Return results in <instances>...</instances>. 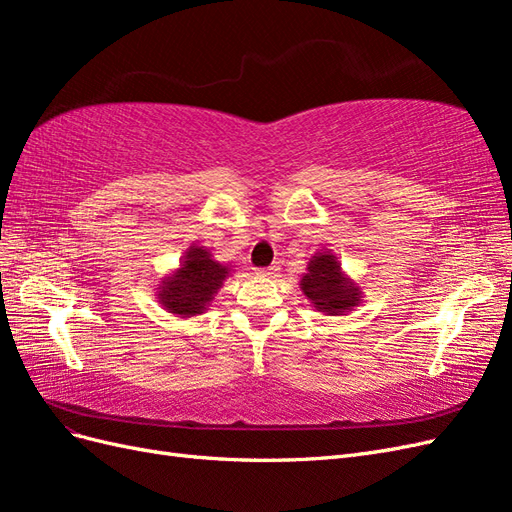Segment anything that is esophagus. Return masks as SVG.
<instances>
[{
	"mask_svg": "<svg viewBox=\"0 0 512 512\" xmlns=\"http://www.w3.org/2000/svg\"><path fill=\"white\" fill-rule=\"evenodd\" d=\"M275 271H277L275 267H267V269H256V275H260V277H271Z\"/></svg>",
	"mask_w": 512,
	"mask_h": 512,
	"instance_id": "esophagus-1",
	"label": "esophagus"
}]
</instances>
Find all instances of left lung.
I'll return each instance as SVG.
<instances>
[{
  "mask_svg": "<svg viewBox=\"0 0 512 512\" xmlns=\"http://www.w3.org/2000/svg\"><path fill=\"white\" fill-rule=\"evenodd\" d=\"M301 290L318 312L344 316L361 303V288L342 271L335 254L318 252L309 258L301 277Z\"/></svg>",
  "mask_w": 512,
  "mask_h": 512,
  "instance_id": "obj_1",
  "label": "left lung"
}]
</instances>
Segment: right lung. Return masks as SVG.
<instances>
[{"instance_id":"1","label":"right lung","mask_w":512,"mask_h":512,"mask_svg":"<svg viewBox=\"0 0 512 512\" xmlns=\"http://www.w3.org/2000/svg\"><path fill=\"white\" fill-rule=\"evenodd\" d=\"M228 267L213 260L211 252L200 245H192L185 252L179 269L162 280L158 288L160 305L168 314L190 318L203 314L213 301L228 275Z\"/></svg>"}]
</instances>
